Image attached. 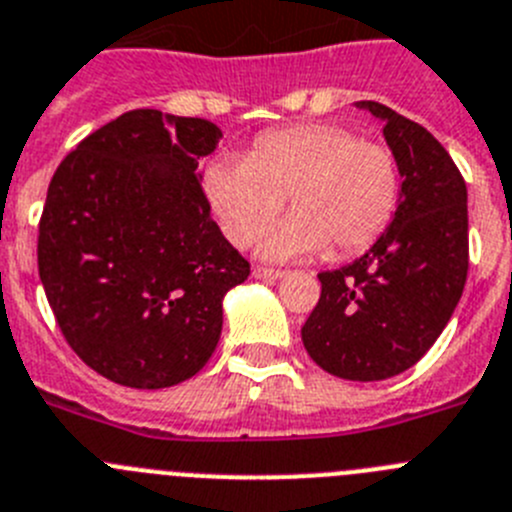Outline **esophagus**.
Instances as JSON below:
<instances>
[{
	"mask_svg": "<svg viewBox=\"0 0 512 512\" xmlns=\"http://www.w3.org/2000/svg\"><path fill=\"white\" fill-rule=\"evenodd\" d=\"M252 275L260 280H283L285 278L283 270H273V267H255V270H252Z\"/></svg>",
	"mask_w": 512,
	"mask_h": 512,
	"instance_id": "esophagus-1",
	"label": "esophagus"
}]
</instances>
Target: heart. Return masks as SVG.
Here are the masks:
<instances>
[{
    "mask_svg": "<svg viewBox=\"0 0 512 512\" xmlns=\"http://www.w3.org/2000/svg\"><path fill=\"white\" fill-rule=\"evenodd\" d=\"M211 211L234 245L262 237L288 196L293 214L267 234V260L357 255L380 237L400 199L395 155L336 124H298L262 135L247 158H224L204 170Z\"/></svg>",
    "mask_w": 512,
    "mask_h": 512,
    "instance_id": "1",
    "label": "heart"
}]
</instances>
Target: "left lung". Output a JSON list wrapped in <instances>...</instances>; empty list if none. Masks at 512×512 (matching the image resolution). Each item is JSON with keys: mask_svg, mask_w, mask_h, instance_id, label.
<instances>
[{"mask_svg": "<svg viewBox=\"0 0 512 512\" xmlns=\"http://www.w3.org/2000/svg\"><path fill=\"white\" fill-rule=\"evenodd\" d=\"M357 109L382 122L400 170L398 209L365 255L319 273L321 298L301 339L329 375L375 382L416 365L462 298L467 183L426 127L377 101H357Z\"/></svg>", "mask_w": 512, "mask_h": 512, "instance_id": "1", "label": "left lung"}]
</instances>
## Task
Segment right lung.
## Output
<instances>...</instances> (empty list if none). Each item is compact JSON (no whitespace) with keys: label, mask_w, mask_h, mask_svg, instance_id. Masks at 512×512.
Listing matches in <instances>:
<instances>
[{"label":"right lung","mask_w":512,"mask_h":512,"mask_svg":"<svg viewBox=\"0 0 512 512\" xmlns=\"http://www.w3.org/2000/svg\"><path fill=\"white\" fill-rule=\"evenodd\" d=\"M216 124L135 109L66 155L48 186L38 270L66 342L137 390L193 377L222 336V301L245 283L201 188Z\"/></svg>","instance_id":"1"}]
</instances>
